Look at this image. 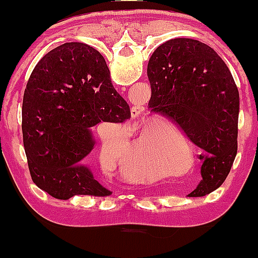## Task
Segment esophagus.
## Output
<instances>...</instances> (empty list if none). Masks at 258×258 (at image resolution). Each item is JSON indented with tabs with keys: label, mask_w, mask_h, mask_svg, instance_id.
<instances>
[{
	"label": "esophagus",
	"mask_w": 258,
	"mask_h": 258,
	"mask_svg": "<svg viewBox=\"0 0 258 258\" xmlns=\"http://www.w3.org/2000/svg\"><path fill=\"white\" fill-rule=\"evenodd\" d=\"M142 112V109L141 108H137V106H133L132 110H131V114H132V117H137L139 116V114Z\"/></svg>",
	"instance_id": "34e87169"
}]
</instances>
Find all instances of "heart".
I'll use <instances>...</instances> for the list:
<instances>
[{"label":"heart","mask_w":258,"mask_h":258,"mask_svg":"<svg viewBox=\"0 0 258 258\" xmlns=\"http://www.w3.org/2000/svg\"><path fill=\"white\" fill-rule=\"evenodd\" d=\"M173 136L166 135L161 141H158L144 131L132 139L127 146L114 158L112 170L122 179L132 183H148L156 178L155 155L161 147H178L185 149L183 142L172 141ZM114 143L111 138H103V152L110 158V150Z\"/></svg>","instance_id":"1"}]
</instances>
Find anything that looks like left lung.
<instances>
[{"mask_svg":"<svg viewBox=\"0 0 258 258\" xmlns=\"http://www.w3.org/2000/svg\"><path fill=\"white\" fill-rule=\"evenodd\" d=\"M149 106L178 125L203 150V179L188 197L222 185L238 150L239 92L229 69L211 47L193 38L160 44L148 63Z\"/></svg>","mask_w":258,"mask_h":258,"instance_id":"obj_1","label":"left lung"}]
</instances>
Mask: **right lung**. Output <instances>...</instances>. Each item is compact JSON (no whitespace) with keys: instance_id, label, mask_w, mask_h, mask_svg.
<instances>
[{"instance_id":"obj_1","label":"right lung","mask_w":258,"mask_h":258,"mask_svg":"<svg viewBox=\"0 0 258 258\" xmlns=\"http://www.w3.org/2000/svg\"><path fill=\"white\" fill-rule=\"evenodd\" d=\"M22 115L29 171L38 188L60 200L111 194L85 165L96 144L92 127L122 122L131 111L97 49L68 42L47 53L26 84Z\"/></svg>"}]
</instances>
